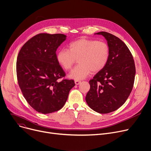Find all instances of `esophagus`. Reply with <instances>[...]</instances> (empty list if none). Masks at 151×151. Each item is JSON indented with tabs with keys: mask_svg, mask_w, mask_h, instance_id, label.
Returning a JSON list of instances; mask_svg holds the SVG:
<instances>
[{
	"mask_svg": "<svg viewBox=\"0 0 151 151\" xmlns=\"http://www.w3.org/2000/svg\"><path fill=\"white\" fill-rule=\"evenodd\" d=\"M75 83L76 85H79L80 83H81V81H79V80H75Z\"/></svg>",
	"mask_w": 151,
	"mask_h": 151,
	"instance_id": "esophagus-1",
	"label": "esophagus"
}]
</instances>
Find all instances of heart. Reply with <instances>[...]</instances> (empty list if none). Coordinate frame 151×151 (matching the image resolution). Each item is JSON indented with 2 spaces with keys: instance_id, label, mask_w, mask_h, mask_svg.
Wrapping results in <instances>:
<instances>
[{
  "instance_id": "obj_1",
  "label": "heart",
  "mask_w": 151,
  "mask_h": 151,
  "mask_svg": "<svg viewBox=\"0 0 151 151\" xmlns=\"http://www.w3.org/2000/svg\"><path fill=\"white\" fill-rule=\"evenodd\" d=\"M68 49H61L58 52V63L65 70H69L78 58L79 64L68 75L75 80L87 77L91 71L98 72L107 64L110 50L108 45L102 41L93 39H79L70 42Z\"/></svg>"
}]
</instances>
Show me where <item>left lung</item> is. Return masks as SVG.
I'll return each instance as SVG.
<instances>
[{
    "label": "left lung",
    "mask_w": 151,
    "mask_h": 151,
    "mask_svg": "<svg viewBox=\"0 0 151 151\" xmlns=\"http://www.w3.org/2000/svg\"><path fill=\"white\" fill-rule=\"evenodd\" d=\"M95 35L105 37L110 55L106 65L89 81L90 88L86 101L94 111L108 114L123 105L132 92L135 63L130 50L121 39L105 32Z\"/></svg>",
    "instance_id": "1"
}]
</instances>
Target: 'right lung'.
I'll return each instance as SVG.
<instances>
[{
	"label": "right lung",
	"mask_w": 151,
	"mask_h": 151,
	"mask_svg": "<svg viewBox=\"0 0 151 151\" xmlns=\"http://www.w3.org/2000/svg\"><path fill=\"white\" fill-rule=\"evenodd\" d=\"M66 37L63 34H38L29 39L18 54L19 86L28 103L39 113L61 109L75 85L73 80L58 81L65 74L57 62L56 52Z\"/></svg>",
	"instance_id": "1"
}]
</instances>
